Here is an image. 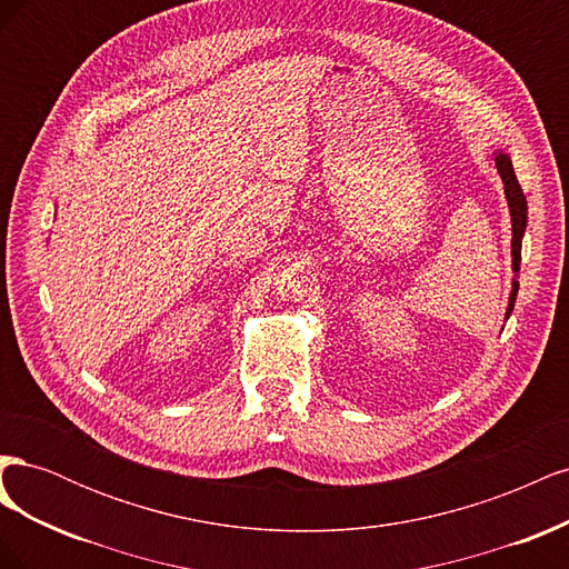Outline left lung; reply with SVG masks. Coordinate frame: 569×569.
Returning <instances> with one entry per match:
<instances>
[{"mask_svg":"<svg viewBox=\"0 0 569 569\" xmlns=\"http://www.w3.org/2000/svg\"><path fill=\"white\" fill-rule=\"evenodd\" d=\"M496 168H498V176L503 180V192H506V201H508V211H510V226H512V242H510V256H512V289H510V297H508V308H506V320L510 318L512 308H515V297H518V272H520V261H522V237L527 230V199L522 194V187L515 178V170H512V161L508 153L503 151H496Z\"/></svg>","mask_w":569,"mask_h":569,"instance_id":"1","label":"left lung"}]
</instances>
